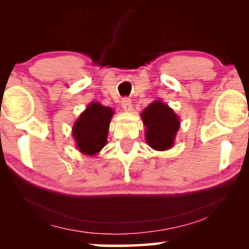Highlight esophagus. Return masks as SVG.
<instances>
[{"label": "esophagus", "instance_id": "esophagus-1", "mask_svg": "<svg viewBox=\"0 0 249 249\" xmlns=\"http://www.w3.org/2000/svg\"><path fill=\"white\" fill-rule=\"evenodd\" d=\"M121 107H122V108H124V111H131L132 104H131L130 98H127V97L122 98V101H121Z\"/></svg>", "mask_w": 249, "mask_h": 249}]
</instances>
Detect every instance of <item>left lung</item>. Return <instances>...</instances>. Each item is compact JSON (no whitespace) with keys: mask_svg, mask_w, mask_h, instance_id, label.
<instances>
[{"mask_svg":"<svg viewBox=\"0 0 249 249\" xmlns=\"http://www.w3.org/2000/svg\"><path fill=\"white\" fill-rule=\"evenodd\" d=\"M146 127L145 138L148 145L156 151L171 148L177 131L180 127L179 118L165 103L155 101L142 113Z\"/></svg>","mask_w":249,"mask_h":249,"instance_id":"1","label":"left lung"}]
</instances>
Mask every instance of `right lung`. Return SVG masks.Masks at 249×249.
I'll return each instance as SVG.
<instances>
[{
  "mask_svg": "<svg viewBox=\"0 0 249 249\" xmlns=\"http://www.w3.org/2000/svg\"><path fill=\"white\" fill-rule=\"evenodd\" d=\"M111 107L93 102L73 124L72 135L77 148L85 155H96L107 142V132L113 115Z\"/></svg>",
  "mask_w": 249,
  "mask_h": 249,
  "instance_id": "obj_1",
  "label": "right lung"
}]
</instances>
